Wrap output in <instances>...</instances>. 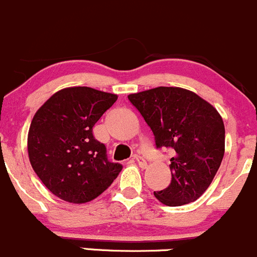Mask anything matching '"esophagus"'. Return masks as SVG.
I'll use <instances>...</instances> for the list:
<instances>
[{"label": "esophagus", "mask_w": 257, "mask_h": 257, "mask_svg": "<svg viewBox=\"0 0 257 257\" xmlns=\"http://www.w3.org/2000/svg\"><path fill=\"white\" fill-rule=\"evenodd\" d=\"M134 160H135V161L137 162V164H139V166H140V167H142V169H145V167L147 166V164H146V161H145L144 157L137 156V155H136V156L134 157Z\"/></svg>", "instance_id": "34e87169"}]
</instances>
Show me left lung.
<instances>
[{
    "label": "left lung",
    "mask_w": 257,
    "mask_h": 257,
    "mask_svg": "<svg viewBox=\"0 0 257 257\" xmlns=\"http://www.w3.org/2000/svg\"><path fill=\"white\" fill-rule=\"evenodd\" d=\"M155 135L157 147H171V182L154 195L161 204L181 206L211 185L225 154V126L217 110L192 91L160 87L127 96Z\"/></svg>",
    "instance_id": "left-lung-1"
}]
</instances>
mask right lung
<instances>
[{"label": "right lung", "mask_w": 257, "mask_h": 257, "mask_svg": "<svg viewBox=\"0 0 257 257\" xmlns=\"http://www.w3.org/2000/svg\"><path fill=\"white\" fill-rule=\"evenodd\" d=\"M117 95L86 86L53 93L36 111L27 135L31 166L55 196L71 204L92 201L107 190L122 166L110 162L92 127Z\"/></svg>", "instance_id": "obj_1"}]
</instances>
